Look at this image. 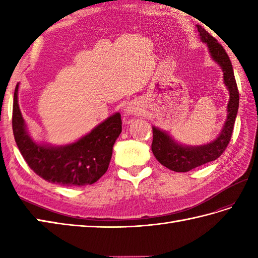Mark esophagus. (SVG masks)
<instances>
[{"label": "esophagus", "mask_w": 258, "mask_h": 258, "mask_svg": "<svg viewBox=\"0 0 258 258\" xmlns=\"http://www.w3.org/2000/svg\"><path fill=\"white\" fill-rule=\"evenodd\" d=\"M139 107H136L134 105H128L127 107L125 108V115L127 116V115H136L139 114Z\"/></svg>", "instance_id": "1"}]
</instances>
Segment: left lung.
I'll list each match as a JSON object with an SVG mask.
<instances>
[{
	"instance_id": "left-lung-1",
	"label": "left lung",
	"mask_w": 258,
	"mask_h": 258,
	"mask_svg": "<svg viewBox=\"0 0 258 258\" xmlns=\"http://www.w3.org/2000/svg\"><path fill=\"white\" fill-rule=\"evenodd\" d=\"M201 40L205 43L213 57L224 73V83L229 92L227 117L216 140L201 146H185L175 142L166 132L153 126L152 152L162 165L174 172H188L203 164L215 161L220 157L232 139L234 123L236 119L239 93L235 81L232 62L224 47L201 25H197Z\"/></svg>"
}]
</instances>
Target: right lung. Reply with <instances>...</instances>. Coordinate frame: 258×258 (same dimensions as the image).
Segmentation results:
<instances>
[{
  "label": "right lung",
  "instance_id": "1",
  "mask_svg": "<svg viewBox=\"0 0 258 258\" xmlns=\"http://www.w3.org/2000/svg\"><path fill=\"white\" fill-rule=\"evenodd\" d=\"M14 91L12 127L22 156L33 172L47 182L68 187L91 185L107 171L113 145L122 132L120 114L115 113L75 143L64 146L37 144L32 140Z\"/></svg>",
  "mask_w": 258,
  "mask_h": 258
}]
</instances>
